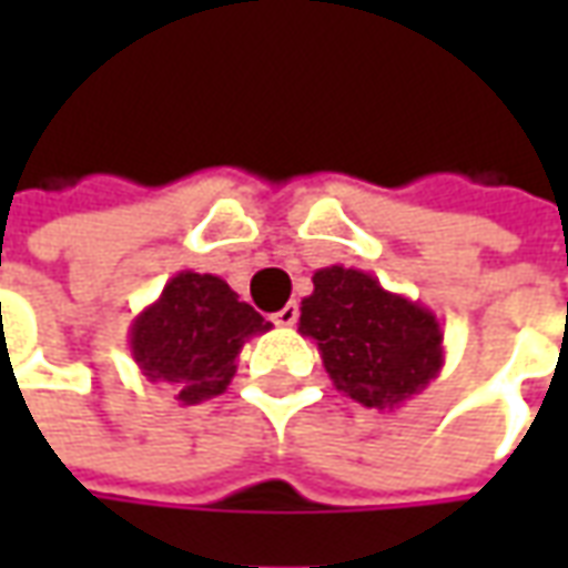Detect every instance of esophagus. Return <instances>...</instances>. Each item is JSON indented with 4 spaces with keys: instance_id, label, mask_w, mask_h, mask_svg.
I'll return each mask as SVG.
<instances>
[{
    "instance_id": "obj_1",
    "label": "esophagus",
    "mask_w": 568,
    "mask_h": 568,
    "mask_svg": "<svg viewBox=\"0 0 568 568\" xmlns=\"http://www.w3.org/2000/svg\"><path fill=\"white\" fill-rule=\"evenodd\" d=\"M273 322H276V325H283V328H292V325L297 322V304H285L280 313H273Z\"/></svg>"
}]
</instances>
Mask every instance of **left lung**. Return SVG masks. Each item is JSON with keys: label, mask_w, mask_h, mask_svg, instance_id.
I'll list each match as a JSON object with an SVG mask.
<instances>
[{"label": "left lung", "mask_w": 568, "mask_h": 568, "mask_svg": "<svg viewBox=\"0 0 568 568\" xmlns=\"http://www.w3.org/2000/svg\"><path fill=\"white\" fill-rule=\"evenodd\" d=\"M297 332L320 346L334 386L374 410L402 407L444 368L438 316L344 264L313 273Z\"/></svg>", "instance_id": "8db88e82"}]
</instances>
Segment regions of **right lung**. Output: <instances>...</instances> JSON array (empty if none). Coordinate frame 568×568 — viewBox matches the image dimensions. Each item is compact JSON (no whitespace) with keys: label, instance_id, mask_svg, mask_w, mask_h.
I'll use <instances>...</instances> for the list:
<instances>
[{"label":"right lung","instance_id":"add662e5","mask_svg":"<svg viewBox=\"0 0 568 568\" xmlns=\"http://www.w3.org/2000/svg\"><path fill=\"white\" fill-rule=\"evenodd\" d=\"M264 332L271 322L222 276L179 271L130 325V356L145 381L173 386L182 405H200L231 386L243 344Z\"/></svg>","mask_w":568,"mask_h":568}]
</instances>
